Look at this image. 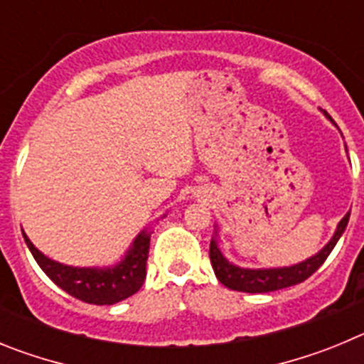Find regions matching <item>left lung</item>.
<instances>
[{"label":"left lung","instance_id":"left-lung-1","mask_svg":"<svg viewBox=\"0 0 364 364\" xmlns=\"http://www.w3.org/2000/svg\"><path fill=\"white\" fill-rule=\"evenodd\" d=\"M348 218L350 213H346L345 217H343V220L339 222V226H337V231L332 237V240H330L317 255H314L311 259H306L304 262L290 266V268H239V266L231 264L230 260L220 253V250L217 247V242L211 240L210 259L211 266H213L215 269V275H217L218 281L226 286V288H230V290L246 291V294H266V291L282 290V288H288V286L304 282L323 266V262L328 259V255L332 253L333 246L337 244V240H339V237L343 235V231L346 230Z\"/></svg>","mask_w":364,"mask_h":364}]
</instances>
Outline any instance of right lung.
I'll list each match as a JSON object with an SVG mask.
<instances>
[{
  "label": "right lung",
  "instance_id": "1",
  "mask_svg": "<svg viewBox=\"0 0 364 364\" xmlns=\"http://www.w3.org/2000/svg\"><path fill=\"white\" fill-rule=\"evenodd\" d=\"M23 239L45 275L63 291L89 304H114L131 297L146 281V264L149 255V233L142 231L120 264L114 268H73L50 260L38 252L23 233Z\"/></svg>",
  "mask_w": 364,
  "mask_h": 364
}]
</instances>
